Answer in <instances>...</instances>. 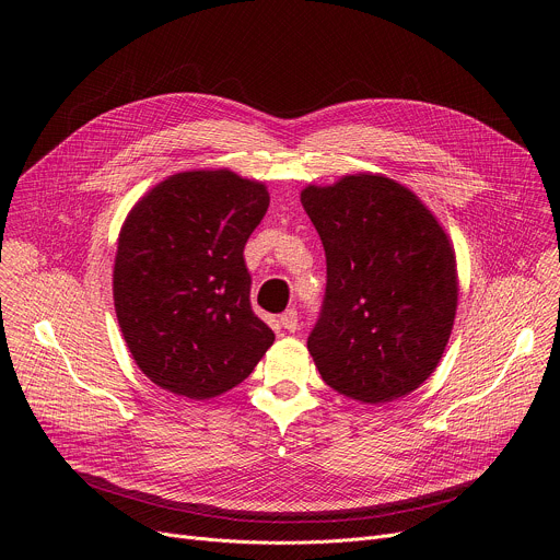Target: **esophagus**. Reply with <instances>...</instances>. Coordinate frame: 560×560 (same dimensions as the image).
<instances>
[{
	"label": "esophagus",
	"mask_w": 560,
	"mask_h": 560,
	"mask_svg": "<svg viewBox=\"0 0 560 560\" xmlns=\"http://www.w3.org/2000/svg\"><path fill=\"white\" fill-rule=\"evenodd\" d=\"M281 326H283V330H288V332H296V330H299V314H296L294 307H290V310H285V312L281 314Z\"/></svg>",
	"instance_id": "obj_1"
}]
</instances>
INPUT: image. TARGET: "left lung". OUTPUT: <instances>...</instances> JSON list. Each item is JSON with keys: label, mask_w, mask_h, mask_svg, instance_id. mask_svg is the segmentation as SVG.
<instances>
[{"label": "left lung", "mask_w": 560, "mask_h": 560, "mask_svg": "<svg viewBox=\"0 0 560 560\" xmlns=\"http://www.w3.org/2000/svg\"><path fill=\"white\" fill-rule=\"evenodd\" d=\"M301 203L328 264L322 316L307 350L322 378L361 404L415 392L452 335L456 255L432 210L385 175L305 186Z\"/></svg>", "instance_id": "8db88e82"}]
</instances>
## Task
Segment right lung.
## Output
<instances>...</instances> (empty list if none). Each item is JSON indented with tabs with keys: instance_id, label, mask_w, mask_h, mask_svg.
Masks as SVG:
<instances>
[{
	"instance_id": "1",
	"label": "right lung",
	"mask_w": 560,
	"mask_h": 560,
	"mask_svg": "<svg viewBox=\"0 0 560 560\" xmlns=\"http://www.w3.org/2000/svg\"><path fill=\"white\" fill-rule=\"evenodd\" d=\"M266 184L228 168L171 175L128 212L113 270L126 346L162 389L206 401L250 376L275 343L253 312L244 248Z\"/></svg>"
}]
</instances>
